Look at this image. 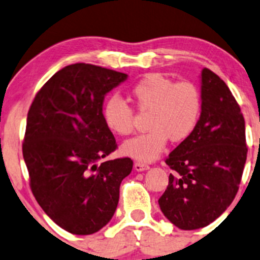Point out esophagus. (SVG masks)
I'll return each mask as SVG.
<instances>
[{"instance_id":"esophagus-1","label":"esophagus","mask_w":260,"mask_h":260,"mask_svg":"<svg viewBox=\"0 0 260 260\" xmlns=\"http://www.w3.org/2000/svg\"><path fill=\"white\" fill-rule=\"evenodd\" d=\"M149 166L147 164H143V162H136L135 164V170L136 171H146V170H148Z\"/></svg>"}]
</instances>
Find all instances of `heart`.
I'll return each instance as SVG.
<instances>
[{
  "mask_svg": "<svg viewBox=\"0 0 260 260\" xmlns=\"http://www.w3.org/2000/svg\"><path fill=\"white\" fill-rule=\"evenodd\" d=\"M129 96L138 112H149L147 127L151 131L122 146L123 153L137 161H154L166 148L169 138L175 143L187 141L200 122L203 96L190 80L175 81L151 73L131 86ZM103 118L108 129L118 136H128L135 129V112L118 96L104 103Z\"/></svg>",
  "mask_w": 260,
  "mask_h": 260,
  "instance_id": "1",
  "label": "heart"
}]
</instances>
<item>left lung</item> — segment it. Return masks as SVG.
I'll list each match as a JSON object with an SVG mask.
<instances>
[{
  "label": "left lung",
  "mask_w": 260,
  "mask_h": 260,
  "mask_svg": "<svg viewBox=\"0 0 260 260\" xmlns=\"http://www.w3.org/2000/svg\"><path fill=\"white\" fill-rule=\"evenodd\" d=\"M203 112L193 135L166 158L174 174L158 204L179 229L206 226L234 200L248 147L245 122L224 80L210 69L201 72Z\"/></svg>",
  "instance_id": "obj_1"
}]
</instances>
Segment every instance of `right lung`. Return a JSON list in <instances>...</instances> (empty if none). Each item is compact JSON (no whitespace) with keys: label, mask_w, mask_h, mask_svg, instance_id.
<instances>
[{"label":"right lung","mask_w":260,"mask_h":260,"mask_svg":"<svg viewBox=\"0 0 260 260\" xmlns=\"http://www.w3.org/2000/svg\"><path fill=\"white\" fill-rule=\"evenodd\" d=\"M124 73L91 64L68 65L35 95L27 113L22 153L30 187L46 215L77 235L94 234L111 221L128 157L99 164L117 143L103 118L108 91Z\"/></svg>","instance_id":"1"}]
</instances>
